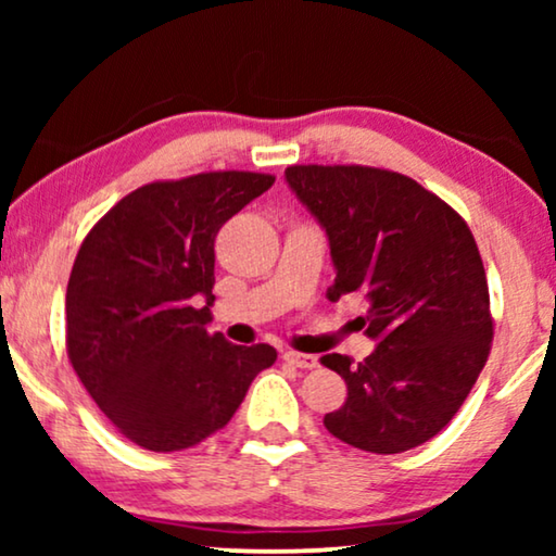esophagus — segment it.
I'll return each instance as SVG.
<instances>
[{"label": "esophagus", "mask_w": 556, "mask_h": 556, "mask_svg": "<svg viewBox=\"0 0 556 556\" xmlns=\"http://www.w3.org/2000/svg\"><path fill=\"white\" fill-rule=\"evenodd\" d=\"M283 359L288 364H293V367H299V369H314V367H318V356L303 354V352H293V349H288V352L283 354Z\"/></svg>", "instance_id": "1"}]
</instances>
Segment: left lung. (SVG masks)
Returning <instances> with one entry per match:
<instances>
[{
	"instance_id": "obj_1",
	"label": "left lung",
	"mask_w": 556,
	"mask_h": 556,
	"mask_svg": "<svg viewBox=\"0 0 556 556\" xmlns=\"http://www.w3.org/2000/svg\"><path fill=\"white\" fill-rule=\"evenodd\" d=\"M286 181L329 235V299L359 293L379 344L354 364L321 356L349 397L324 417L341 443L392 455L435 438L473 390L493 341L476 238L451 204L390 169L293 164Z\"/></svg>"
}]
</instances>
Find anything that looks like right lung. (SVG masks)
Masks as SVG:
<instances>
[{"instance_id": "obj_1", "label": "right lung", "mask_w": 556, "mask_h": 556, "mask_svg": "<svg viewBox=\"0 0 556 556\" xmlns=\"http://www.w3.org/2000/svg\"><path fill=\"white\" fill-rule=\"evenodd\" d=\"M273 181L257 172L151 181L83 240L65 295L67 359L131 443L154 453L202 443L278 359L270 344L207 331L219 227Z\"/></svg>"}]
</instances>
